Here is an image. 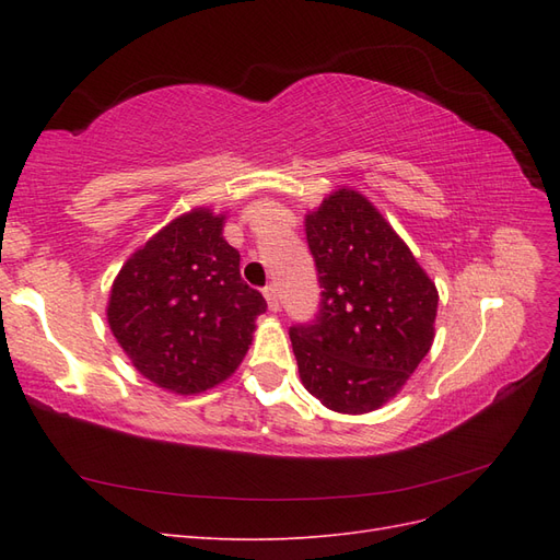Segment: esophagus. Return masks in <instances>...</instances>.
I'll use <instances>...</instances> for the list:
<instances>
[{"label":"esophagus","mask_w":560,"mask_h":560,"mask_svg":"<svg viewBox=\"0 0 560 560\" xmlns=\"http://www.w3.org/2000/svg\"><path fill=\"white\" fill-rule=\"evenodd\" d=\"M264 296H266L268 308L276 313V311L280 308V301H278V292H276V287H273V284H266V287H264Z\"/></svg>","instance_id":"obj_1"}]
</instances>
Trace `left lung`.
Segmentation results:
<instances>
[{"mask_svg": "<svg viewBox=\"0 0 560 560\" xmlns=\"http://www.w3.org/2000/svg\"><path fill=\"white\" fill-rule=\"evenodd\" d=\"M319 311L290 329L308 393L338 413L393 399L434 341L436 287L381 212L341 189L306 217Z\"/></svg>", "mask_w": 560, "mask_h": 560, "instance_id": "8db88e82", "label": "left lung"}]
</instances>
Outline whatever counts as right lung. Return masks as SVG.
<instances>
[{
	"mask_svg": "<svg viewBox=\"0 0 560 560\" xmlns=\"http://www.w3.org/2000/svg\"><path fill=\"white\" fill-rule=\"evenodd\" d=\"M224 217L194 210L159 231L114 280L107 319L135 369L179 395L231 376L252 343L261 292L241 278Z\"/></svg>",
	"mask_w": 560,
	"mask_h": 560,
	"instance_id": "add662e5",
	"label": "right lung"
}]
</instances>
